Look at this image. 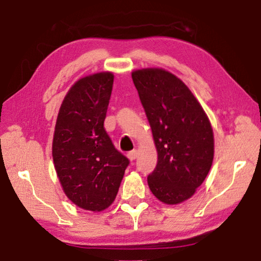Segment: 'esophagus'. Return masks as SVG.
<instances>
[{
  "label": "esophagus",
  "mask_w": 261,
  "mask_h": 261,
  "mask_svg": "<svg viewBox=\"0 0 261 261\" xmlns=\"http://www.w3.org/2000/svg\"><path fill=\"white\" fill-rule=\"evenodd\" d=\"M137 157H138V151L137 150H132V151H130L129 153H127V158H129L130 161H135V159Z\"/></svg>",
  "instance_id": "esophagus-1"
}]
</instances>
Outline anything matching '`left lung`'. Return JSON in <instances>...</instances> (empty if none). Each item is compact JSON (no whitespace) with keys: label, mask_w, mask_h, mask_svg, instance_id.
I'll use <instances>...</instances> for the list:
<instances>
[{"label":"left lung","mask_w":261,"mask_h":261,"mask_svg":"<svg viewBox=\"0 0 261 261\" xmlns=\"http://www.w3.org/2000/svg\"><path fill=\"white\" fill-rule=\"evenodd\" d=\"M132 81L158 152L147 184L163 203L179 204L193 196L211 169L215 152L211 123L190 89L166 70H136Z\"/></svg>","instance_id":"obj_1"}]
</instances>
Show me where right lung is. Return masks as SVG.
Masks as SVG:
<instances>
[{
  "mask_svg": "<svg viewBox=\"0 0 261 261\" xmlns=\"http://www.w3.org/2000/svg\"><path fill=\"white\" fill-rule=\"evenodd\" d=\"M114 75L98 72L72 85L58 112L53 159L64 193L73 204L99 212L114 203L129 159L104 129Z\"/></svg>",
  "mask_w": 261,
  "mask_h": 261,
  "instance_id": "1",
  "label": "right lung"
}]
</instances>
